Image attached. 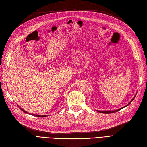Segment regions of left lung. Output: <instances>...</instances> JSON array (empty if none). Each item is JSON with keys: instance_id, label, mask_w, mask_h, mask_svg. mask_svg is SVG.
<instances>
[{"instance_id": "8db88e82", "label": "left lung", "mask_w": 147, "mask_h": 147, "mask_svg": "<svg viewBox=\"0 0 147 147\" xmlns=\"http://www.w3.org/2000/svg\"><path fill=\"white\" fill-rule=\"evenodd\" d=\"M136 94H137V93H136V94H135V96H134V97L132 98L131 100V101L127 104V105H126V106H124V107H121V108H120V109H117V110H114V111H98V110H96V111H98V112H100V113H113V112H118V111H119L120 110H121V109H122L123 108H124V107H126V106H128L129 105H130L131 104V102L133 101V99L135 98V97H136Z\"/></svg>"}]
</instances>
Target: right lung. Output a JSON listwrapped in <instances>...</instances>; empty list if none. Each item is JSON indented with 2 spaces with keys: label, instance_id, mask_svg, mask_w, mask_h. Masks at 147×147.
Returning <instances> with one entry per match:
<instances>
[{
  "label": "right lung",
  "instance_id": "obj_1",
  "mask_svg": "<svg viewBox=\"0 0 147 147\" xmlns=\"http://www.w3.org/2000/svg\"><path fill=\"white\" fill-rule=\"evenodd\" d=\"M18 106V105H17ZM19 107V106H18ZM20 109L22 111H23L24 112H25V113H27V114H30V115H34V116H35V117H46V115H38V114H32V113H29V112H27V111H24V109H21V108H20ZM47 117V116H46Z\"/></svg>",
  "mask_w": 147,
  "mask_h": 147
}]
</instances>
